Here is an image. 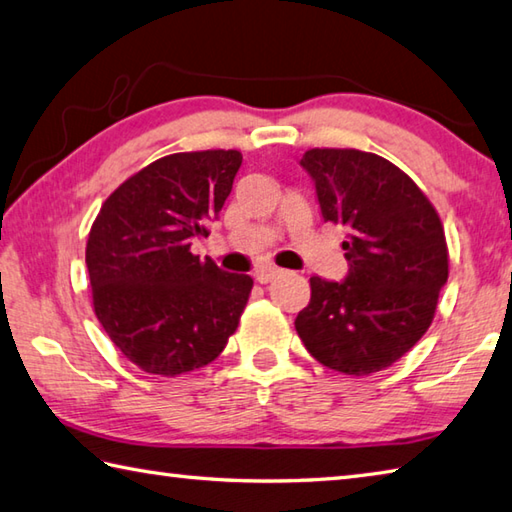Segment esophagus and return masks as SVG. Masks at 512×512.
<instances>
[{
  "instance_id": "1",
  "label": "esophagus",
  "mask_w": 512,
  "mask_h": 512,
  "mask_svg": "<svg viewBox=\"0 0 512 512\" xmlns=\"http://www.w3.org/2000/svg\"><path fill=\"white\" fill-rule=\"evenodd\" d=\"M282 275V268H277V266H262L259 268V271L255 273V280L259 282V284H268V282H273L275 277H280Z\"/></svg>"
}]
</instances>
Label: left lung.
<instances>
[{
    "instance_id": "1",
    "label": "left lung",
    "mask_w": 512,
    "mask_h": 512,
    "mask_svg": "<svg viewBox=\"0 0 512 512\" xmlns=\"http://www.w3.org/2000/svg\"><path fill=\"white\" fill-rule=\"evenodd\" d=\"M300 165L324 221L347 230L345 282L311 277L295 329L324 367L369 376L405 356L434 320L448 282V244L421 188L371 152L315 147Z\"/></svg>"
}]
</instances>
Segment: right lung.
Here are the masks:
<instances>
[{
	"instance_id": "add662e5",
	"label": "right lung",
	"mask_w": 512,
	"mask_h": 512,
	"mask_svg": "<svg viewBox=\"0 0 512 512\" xmlns=\"http://www.w3.org/2000/svg\"><path fill=\"white\" fill-rule=\"evenodd\" d=\"M241 159L237 150L163 156L118 185L91 226L85 259L96 318L147 374L208 365L244 313L250 275L190 253L224 208Z\"/></svg>"
}]
</instances>
